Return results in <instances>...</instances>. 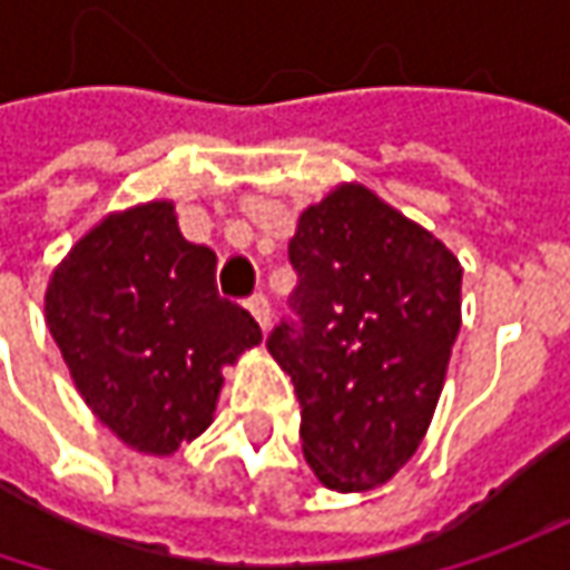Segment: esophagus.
<instances>
[{
    "label": "esophagus",
    "mask_w": 570,
    "mask_h": 570,
    "mask_svg": "<svg viewBox=\"0 0 570 570\" xmlns=\"http://www.w3.org/2000/svg\"><path fill=\"white\" fill-rule=\"evenodd\" d=\"M247 311L253 314V320L263 326V330H269V323H273V311H269V301L263 295H253L250 301H247Z\"/></svg>",
    "instance_id": "esophagus-1"
}]
</instances>
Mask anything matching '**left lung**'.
Listing matches in <instances>:
<instances>
[{
  "mask_svg": "<svg viewBox=\"0 0 570 570\" xmlns=\"http://www.w3.org/2000/svg\"><path fill=\"white\" fill-rule=\"evenodd\" d=\"M304 326L269 352L295 381L301 448L333 492L386 485L415 456L463 323V266L358 180L297 215L288 244Z\"/></svg>",
  "mask_w": 570,
  "mask_h": 570,
  "instance_id": "1",
  "label": "left lung"
}]
</instances>
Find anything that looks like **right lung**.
I'll use <instances>...</instances> for the list:
<instances>
[{
    "instance_id": "obj_1",
    "label": "right lung",
    "mask_w": 570,
    "mask_h": 570,
    "mask_svg": "<svg viewBox=\"0 0 570 570\" xmlns=\"http://www.w3.org/2000/svg\"><path fill=\"white\" fill-rule=\"evenodd\" d=\"M218 256L189 244L170 199L107 212L47 278L43 317L78 396L145 456H174L215 419L225 367L263 342L218 297Z\"/></svg>"
}]
</instances>
